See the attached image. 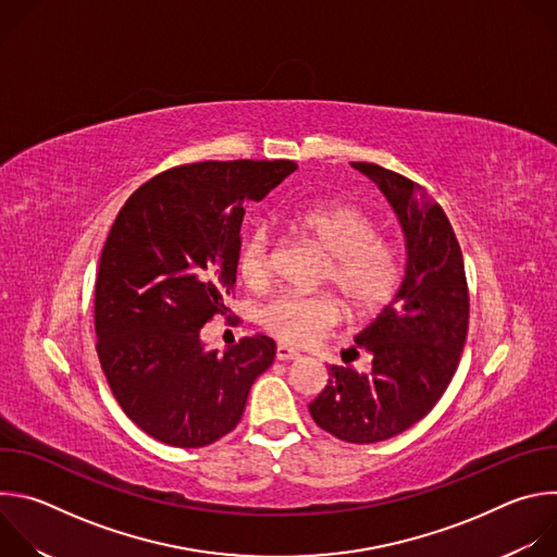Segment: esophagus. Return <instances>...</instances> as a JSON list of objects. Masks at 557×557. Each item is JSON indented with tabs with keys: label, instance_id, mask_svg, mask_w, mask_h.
<instances>
[{
	"label": "esophagus",
	"instance_id": "obj_1",
	"mask_svg": "<svg viewBox=\"0 0 557 557\" xmlns=\"http://www.w3.org/2000/svg\"><path fill=\"white\" fill-rule=\"evenodd\" d=\"M275 357H277L280 361H293V359L299 357V352L293 350V348H288V346H284V344H280L277 350H275Z\"/></svg>",
	"mask_w": 557,
	"mask_h": 557
}]
</instances>
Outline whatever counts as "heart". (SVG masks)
<instances>
[{"mask_svg": "<svg viewBox=\"0 0 557 557\" xmlns=\"http://www.w3.org/2000/svg\"><path fill=\"white\" fill-rule=\"evenodd\" d=\"M282 222L329 256L324 282H331L352 314L381 310L401 286L404 260L372 215L348 202L314 205L293 211ZM237 273L251 288H262L275 267L273 240L264 226L243 237L235 256ZM342 320V304L326 293H280L258 312L260 326L290 346H310Z\"/></svg>", "mask_w": 557, "mask_h": 557, "instance_id": "b5f03b06", "label": "heart"}]
</instances>
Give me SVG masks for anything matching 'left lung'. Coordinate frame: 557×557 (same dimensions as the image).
I'll use <instances>...</instances> for the list:
<instances>
[{
  "label": "left lung",
  "mask_w": 557,
  "mask_h": 557,
  "mask_svg": "<svg viewBox=\"0 0 557 557\" xmlns=\"http://www.w3.org/2000/svg\"><path fill=\"white\" fill-rule=\"evenodd\" d=\"M399 215L408 240L401 288L352 350L372 370L329 368V385L308 406L312 421L346 443L368 445L406 432L447 389L467 339L469 288L456 233L441 205L414 181L374 163H352Z\"/></svg>",
  "instance_id": "8db88e82"
}]
</instances>
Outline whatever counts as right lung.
I'll use <instances>...</instances> for the list:
<instances>
[{
  "instance_id": "add662e5",
  "label": "right lung",
  "mask_w": 557,
  "mask_h": 557,
  "mask_svg": "<svg viewBox=\"0 0 557 557\" xmlns=\"http://www.w3.org/2000/svg\"><path fill=\"white\" fill-rule=\"evenodd\" d=\"M293 161H205L140 185L119 211L95 286L97 355L121 410L151 438L205 447L243 419L275 342L247 337L224 355L200 329L224 314L247 202L288 178Z\"/></svg>"
}]
</instances>
